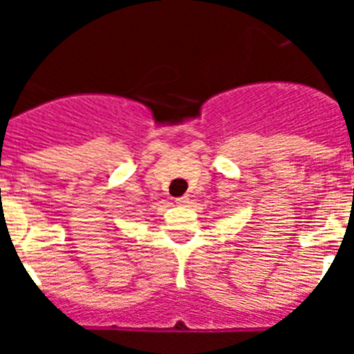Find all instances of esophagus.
<instances>
[{
  "instance_id": "1",
  "label": "esophagus",
  "mask_w": 354,
  "mask_h": 354,
  "mask_svg": "<svg viewBox=\"0 0 354 354\" xmlns=\"http://www.w3.org/2000/svg\"><path fill=\"white\" fill-rule=\"evenodd\" d=\"M187 202H189V196H187V195L179 196V198H175V204H177V205H186Z\"/></svg>"
}]
</instances>
